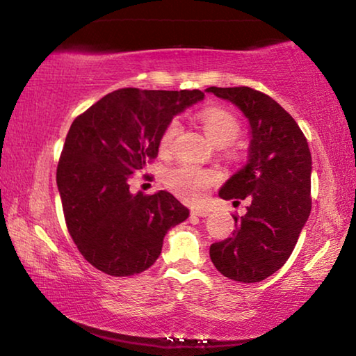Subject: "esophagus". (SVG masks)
<instances>
[{"instance_id": "esophagus-1", "label": "esophagus", "mask_w": 356, "mask_h": 356, "mask_svg": "<svg viewBox=\"0 0 356 356\" xmlns=\"http://www.w3.org/2000/svg\"><path fill=\"white\" fill-rule=\"evenodd\" d=\"M191 216H201V218H204V216H209V210H206V209H191Z\"/></svg>"}]
</instances>
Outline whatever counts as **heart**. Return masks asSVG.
Here are the masks:
<instances>
[{
	"instance_id": "1",
	"label": "heart",
	"mask_w": 356,
	"mask_h": 356,
	"mask_svg": "<svg viewBox=\"0 0 356 356\" xmlns=\"http://www.w3.org/2000/svg\"><path fill=\"white\" fill-rule=\"evenodd\" d=\"M200 122L204 130V134L213 144H221V146H226V144L232 143L236 140L240 125L237 119L229 114L227 111L221 110V108L209 106L206 110L200 113ZM180 130V122L177 119H172L170 124L166 125V129L161 135V147L168 149L172 144L174 138L177 136ZM215 182V174L201 170L195 165L184 163L177 168H174L166 176V184L172 193L184 200L186 202H197L204 200V196L207 195L210 186Z\"/></svg>"
}]
</instances>
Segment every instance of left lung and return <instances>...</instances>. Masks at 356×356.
I'll list each match as a JSON object with an SVG mask.
<instances>
[{
    "label": "left lung",
    "mask_w": 356,
    "mask_h": 356,
    "mask_svg": "<svg viewBox=\"0 0 356 356\" xmlns=\"http://www.w3.org/2000/svg\"><path fill=\"white\" fill-rule=\"evenodd\" d=\"M236 105L250 125L248 160L220 188L222 200H245L232 237L210 246L216 270L229 280L259 282L282 267L311 213L312 160L298 124L256 89L207 88Z\"/></svg>",
    "instance_id": "1"
}]
</instances>
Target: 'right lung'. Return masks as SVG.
<instances>
[{
	"label": "right lung",
	"mask_w": 356,
	"mask_h": 356,
	"mask_svg": "<svg viewBox=\"0 0 356 356\" xmlns=\"http://www.w3.org/2000/svg\"><path fill=\"white\" fill-rule=\"evenodd\" d=\"M204 99L193 91L125 88L102 97L70 125L56 182L70 237L106 275L131 276L159 259L166 232L190 210L171 193L130 191V177L159 154L176 114Z\"/></svg>",
	"instance_id": "obj_1"
}]
</instances>
